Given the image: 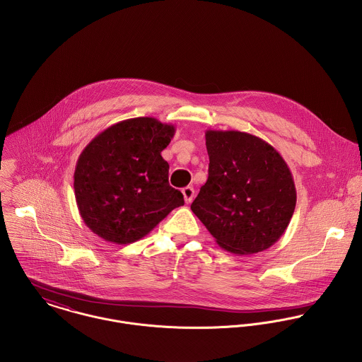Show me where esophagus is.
Listing matches in <instances>:
<instances>
[{"instance_id": "obj_1", "label": "esophagus", "mask_w": 362, "mask_h": 362, "mask_svg": "<svg viewBox=\"0 0 362 362\" xmlns=\"http://www.w3.org/2000/svg\"><path fill=\"white\" fill-rule=\"evenodd\" d=\"M182 193H183V197H185L186 204H190V202L193 201V199H194V189L190 187V186L185 187V189L182 190Z\"/></svg>"}]
</instances>
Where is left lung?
<instances>
[{
	"mask_svg": "<svg viewBox=\"0 0 362 362\" xmlns=\"http://www.w3.org/2000/svg\"><path fill=\"white\" fill-rule=\"evenodd\" d=\"M208 179L192 211L223 250L250 255L281 239L296 208L293 175L265 140L239 130H206Z\"/></svg>",
	"mask_w": 362,
	"mask_h": 362,
	"instance_id": "obj_1",
	"label": "left lung"
}]
</instances>
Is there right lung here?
I'll return each instance as SVG.
<instances>
[{
  "label": "right lung",
  "mask_w": 362,
  "mask_h": 362,
  "mask_svg": "<svg viewBox=\"0 0 362 362\" xmlns=\"http://www.w3.org/2000/svg\"><path fill=\"white\" fill-rule=\"evenodd\" d=\"M170 123L140 117L118 122L81 151L74 175L76 204L93 233L115 244L143 239L183 194L168 182L161 151L175 136Z\"/></svg>",
  "instance_id": "1"
}]
</instances>
